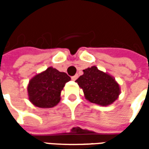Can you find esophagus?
Returning a JSON list of instances; mask_svg holds the SVG:
<instances>
[{"instance_id": "34e87169", "label": "esophagus", "mask_w": 149, "mask_h": 149, "mask_svg": "<svg viewBox=\"0 0 149 149\" xmlns=\"http://www.w3.org/2000/svg\"><path fill=\"white\" fill-rule=\"evenodd\" d=\"M77 78H78V74H77V75H75V76H73V77H72L71 79L72 80V81H76Z\"/></svg>"}]
</instances>
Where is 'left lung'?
<instances>
[{
	"label": "left lung",
	"mask_w": 149,
	"mask_h": 149,
	"mask_svg": "<svg viewBox=\"0 0 149 149\" xmlns=\"http://www.w3.org/2000/svg\"><path fill=\"white\" fill-rule=\"evenodd\" d=\"M84 74L76 81L90 102L102 106L109 105L118 98L119 84L110 75L100 71L96 66L83 70Z\"/></svg>",
	"instance_id": "obj_1"
}]
</instances>
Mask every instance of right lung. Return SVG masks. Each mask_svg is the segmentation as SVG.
Listing matches in <instances>:
<instances>
[{
  "label": "right lung",
  "instance_id": "1",
  "mask_svg": "<svg viewBox=\"0 0 149 149\" xmlns=\"http://www.w3.org/2000/svg\"><path fill=\"white\" fill-rule=\"evenodd\" d=\"M70 80V77L65 72L49 67L29 81L28 86L29 100L39 108L54 107L61 100V92L65 83Z\"/></svg>",
  "mask_w": 149,
  "mask_h": 149
}]
</instances>
